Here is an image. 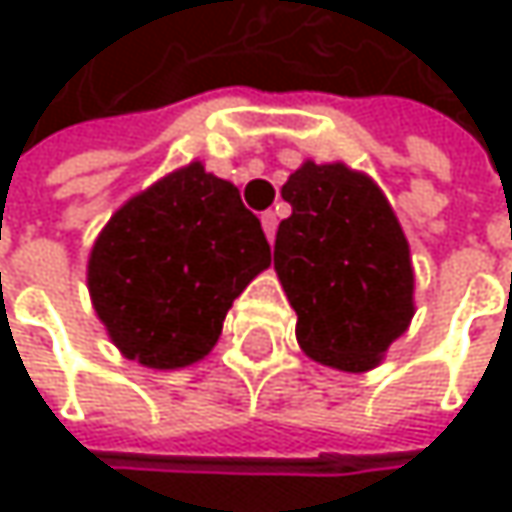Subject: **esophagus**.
Instances as JSON below:
<instances>
[{
    "label": "esophagus",
    "mask_w": 512,
    "mask_h": 512,
    "mask_svg": "<svg viewBox=\"0 0 512 512\" xmlns=\"http://www.w3.org/2000/svg\"><path fill=\"white\" fill-rule=\"evenodd\" d=\"M260 225H263V234H266V240L272 243V240H275V228H278V216H275L272 210H266V213L260 216Z\"/></svg>",
    "instance_id": "obj_1"
}]
</instances>
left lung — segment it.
I'll return each instance as SVG.
<instances>
[{"label": "left lung", "instance_id": "1", "mask_svg": "<svg viewBox=\"0 0 512 512\" xmlns=\"http://www.w3.org/2000/svg\"><path fill=\"white\" fill-rule=\"evenodd\" d=\"M293 213L275 234V272L302 353L364 373L415 317L406 234L382 189L344 162L305 159L281 186Z\"/></svg>", "mask_w": 512, "mask_h": 512}]
</instances>
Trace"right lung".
I'll return each instance as SVG.
<instances>
[{
    "label": "right lung",
    "instance_id": "add662e5",
    "mask_svg": "<svg viewBox=\"0 0 512 512\" xmlns=\"http://www.w3.org/2000/svg\"><path fill=\"white\" fill-rule=\"evenodd\" d=\"M266 266L240 189L189 162L112 213L88 255V293L121 356L177 370L216 347L228 308Z\"/></svg>",
    "mask_w": 512,
    "mask_h": 512
}]
</instances>
